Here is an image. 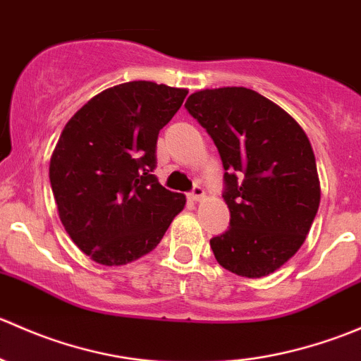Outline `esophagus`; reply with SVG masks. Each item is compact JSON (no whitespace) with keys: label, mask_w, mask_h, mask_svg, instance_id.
<instances>
[{"label":"esophagus","mask_w":361,"mask_h":361,"mask_svg":"<svg viewBox=\"0 0 361 361\" xmlns=\"http://www.w3.org/2000/svg\"><path fill=\"white\" fill-rule=\"evenodd\" d=\"M204 197V188L199 187V185H195L194 188H192V192H188V199L194 202L201 201V199Z\"/></svg>","instance_id":"34e87169"}]
</instances>
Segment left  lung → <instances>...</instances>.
I'll return each mask as SVG.
<instances>
[{
	"label": "left lung",
	"mask_w": 361,
	"mask_h": 361,
	"mask_svg": "<svg viewBox=\"0 0 361 361\" xmlns=\"http://www.w3.org/2000/svg\"><path fill=\"white\" fill-rule=\"evenodd\" d=\"M216 145L231 227L209 241L227 271L262 278L304 245L319 207L316 159L302 127L246 87L194 92L185 103Z\"/></svg>",
	"instance_id": "left-lung-1"
}]
</instances>
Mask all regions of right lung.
I'll return each mask as SVG.
<instances>
[{
    "instance_id": "1",
    "label": "right lung",
    "mask_w": 361,
    "mask_h": 361,
    "mask_svg": "<svg viewBox=\"0 0 361 361\" xmlns=\"http://www.w3.org/2000/svg\"><path fill=\"white\" fill-rule=\"evenodd\" d=\"M187 89L127 82L94 96L69 118L50 159L59 218L76 246L101 265L150 253L185 207L159 183L157 137Z\"/></svg>"
}]
</instances>
